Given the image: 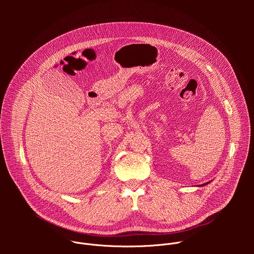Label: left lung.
I'll use <instances>...</instances> for the list:
<instances>
[{
  "label": "left lung",
  "mask_w": 254,
  "mask_h": 254,
  "mask_svg": "<svg viewBox=\"0 0 254 254\" xmlns=\"http://www.w3.org/2000/svg\"><path fill=\"white\" fill-rule=\"evenodd\" d=\"M204 185H205V184H203V186H204Z\"/></svg>",
  "instance_id": "left-lung-1"
}]
</instances>
